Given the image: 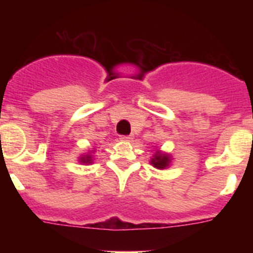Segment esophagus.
Returning <instances> with one entry per match:
<instances>
[{"label":"esophagus","mask_w":253,"mask_h":253,"mask_svg":"<svg viewBox=\"0 0 253 253\" xmlns=\"http://www.w3.org/2000/svg\"><path fill=\"white\" fill-rule=\"evenodd\" d=\"M120 140H123V142H131L133 140V135H122Z\"/></svg>","instance_id":"34e87169"}]
</instances>
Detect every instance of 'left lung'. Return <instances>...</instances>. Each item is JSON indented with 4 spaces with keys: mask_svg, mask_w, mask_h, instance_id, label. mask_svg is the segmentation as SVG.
<instances>
[{
    "mask_svg": "<svg viewBox=\"0 0 253 253\" xmlns=\"http://www.w3.org/2000/svg\"><path fill=\"white\" fill-rule=\"evenodd\" d=\"M151 165L157 169H169L172 163V157L166 152H162L161 149H156L154 154L151 158Z\"/></svg>",
    "mask_w": 253,
    "mask_h": 253,
    "instance_id": "1",
    "label": "left lung"
}]
</instances>
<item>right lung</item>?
<instances>
[{"instance_id":"add662e5","label":"right lung","mask_w":253,"mask_h":253,"mask_svg":"<svg viewBox=\"0 0 253 253\" xmlns=\"http://www.w3.org/2000/svg\"><path fill=\"white\" fill-rule=\"evenodd\" d=\"M93 153H95V149L88 151L87 153L81 154V156L78 157V162L82 163V165H90V163H93Z\"/></svg>"}]
</instances>
